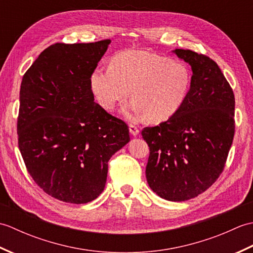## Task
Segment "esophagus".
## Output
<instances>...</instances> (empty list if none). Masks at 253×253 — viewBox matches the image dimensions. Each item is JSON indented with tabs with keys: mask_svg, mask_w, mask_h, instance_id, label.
<instances>
[{
	"mask_svg": "<svg viewBox=\"0 0 253 253\" xmlns=\"http://www.w3.org/2000/svg\"><path fill=\"white\" fill-rule=\"evenodd\" d=\"M129 131H130V133L132 136H138L139 135V128H138V126H136V125H133V124H130L129 125Z\"/></svg>",
	"mask_w": 253,
	"mask_h": 253,
	"instance_id": "obj_1",
	"label": "esophagus"
}]
</instances>
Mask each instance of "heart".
Returning <instances> with one entry per match:
<instances>
[{
    "label": "heart",
    "instance_id": "1",
    "mask_svg": "<svg viewBox=\"0 0 253 253\" xmlns=\"http://www.w3.org/2000/svg\"><path fill=\"white\" fill-rule=\"evenodd\" d=\"M91 90L100 105L112 110L132 91L131 110L136 116L160 123L177 113L187 98L190 74L182 63L141 50L117 54L112 66L96 68Z\"/></svg>",
    "mask_w": 253,
    "mask_h": 253
}]
</instances>
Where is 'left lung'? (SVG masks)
Segmentation results:
<instances>
[{
	"label": "left lung",
	"mask_w": 253,
	"mask_h": 253,
	"mask_svg": "<svg viewBox=\"0 0 253 253\" xmlns=\"http://www.w3.org/2000/svg\"><path fill=\"white\" fill-rule=\"evenodd\" d=\"M174 52L192 69L187 98L168 121L141 133L150 148V188L169 201H186L222 174L235 135V96L212 58L191 50Z\"/></svg>",
	"instance_id": "left-lung-1"
}]
</instances>
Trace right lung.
I'll use <instances>...</instances> for the list:
<instances>
[{"mask_svg":"<svg viewBox=\"0 0 253 253\" xmlns=\"http://www.w3.org/2000/svg\"><path fill=\"white\" fill-rule=\"evenodd\" d=\"M110 43L52 44L21 80V157L36 184L57 200L82 204L98 198L107 162L130 140L127 124L95 103L91 90V75Z\"/></svg>","mask_w":253,"mask_h":253,"instance_id":"right-lung-1","label":"right lung"}]
</instances>
